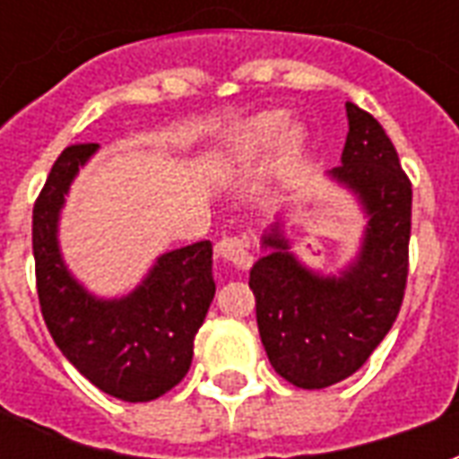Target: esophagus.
Returning <instances> with one entry per match:
<instances>
[{
	"label": "esophagus",
	"mask_w": 459,
	"mask_h": 459,
	"mask_svg": "<svg viewBox=\"0 0 459 459\" xmlns=\"http://www.w3.org/2000/svg\"><path fill=\"white\" fill-rule=\"evenodd\" d=\"M216 253H219L221 260L230 263L233 268L248 270L250 268V253L246 238H238V236H226L216 243Z\"/></svg>",
	"instance_id": "1"
}]
</instances>
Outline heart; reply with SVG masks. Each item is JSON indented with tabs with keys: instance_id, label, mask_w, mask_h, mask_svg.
Here are the masks:
<instances>
[{
	"instance_id": "obj_1",
	"label": "heart",
	"mask_w": 459,
	"mask_h": 459,
	"mask_svg": "<svg viewBox=\"0 0 459 459\" xmlns=\"http://www.w3.org/2000/svg\"><path fill=\"white\" fill-rule=\"evenodd\" d=\"M305 130L288 125L280 110L248 115L243 120L226 125L201 144V161L211 169H248L270 152L275 164L290 161L302 147Z\"/></svg>"
}]
</instances>
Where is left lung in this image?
I'll list each match as a JSON object with an SVG mask.
<instances>
[{"instance_id": "left-lung-1", "label": "left lung", "mask_w": 459, "mask_h": 459, "mask_svg": "<svg viewBox=\"0 0 459 459\" xmlns=\"http://www.w3.org/2000/svg\"><path fill=\"white\" fill-rule=\"evenodd\" d=\"M342 164L327 177L361 206L366 226L356 255L337 273L305 265L282 219L250 268L260 342L270 364L298 388H327L359 371L394 327L408 278L413 189L398 152L374 115L346 103Z\"/></svg>"}]
</instances>
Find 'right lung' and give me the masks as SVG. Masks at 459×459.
I'll return each instance as SVG.
<instances>
[{
  "instance_id": "right-lung-1",
  "label": "right lung",
  "mask_w": 459,
  "mask_h": 459,
  "mask_svg": "<svg viewBox=\"0 0 459 459\" xmlns=\"http://www.w3.org/2000/svg\"><path fill=\"white\" fill-rule=\"evenodd\" d=\"M100 144H71L51 167L34 206L36 288L56 346L103 394L147 403L186 376L194 337L216 295L213 246L199 240L161 253L137 288L98 298L68 270L58 243L71 184Z\"/></svg>"
}]
</instances>
